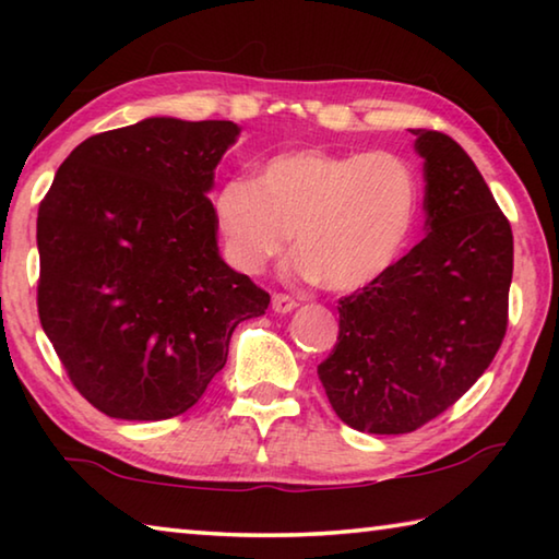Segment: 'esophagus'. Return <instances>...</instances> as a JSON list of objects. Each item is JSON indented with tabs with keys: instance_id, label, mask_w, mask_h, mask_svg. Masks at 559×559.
Here are the masks:
<instances>
[{
	"instance_id": "obj_1",
	"label": "esophagus",
	"mask_w": 559,
	"mask_h": 559,
	"mask_svg": "<svg viewBox=\"0 0 559 559\" xmlns=\"http://www.w3.org/2000/svg\"><path fill=\"white\" fill-rule=\"evenodd\" d=\"M271 306H273V310H276V313L286 316V313H290L293 308L298 306V302L293 300L290 296H286V293H273V298H271Z\"/></svg>"
}]
</instances>
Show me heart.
<instances>
[{"label":"heart","instance_id":"obj_1","mask_svg":"<svg viewBox=\"0 0 559 559\" xmlns=\"http://www.w3.org/2000/svg\"><path fill=\"white\" fill-rule=\"evenodd\" d=\"M419 194L416 169L394 153L300 147L269 157L257 182L226 179L212 212L234 269L259 273L296 236L302 276L347 293L370 286L400 261Z\"/></svg>","mask_w":559,"mask_h":559}]
</instances>
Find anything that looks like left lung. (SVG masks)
Segmentation results:
<instances>
[{"label": "left lung", "mask_w": 559, "mask_h": 559, "mask_svg": "<svg viewBox=\"0 0 559 559\" xmlns=\"http://www.w3.org/2000/svg\"><path fill=\"white\" fill-rule=\"evenodd\" d=\"M424 159L427 236L340 300L318 377L335 414L367 433H409L466 394L508 328L513 231L456 140L412 130Z\"/></svg>", "instance_id": "1"}]
</instances>
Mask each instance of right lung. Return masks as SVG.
I'll return each mask as SVG.
<instances>
[{"label":"right lung","instance_id":"1","mask_svg":"<svg viewBox=\"0 0 559 559\" xmlns=\"http://www.w3.org/2000/svg\"><path fill=\"white\" fill-rule=\"evenodd\" d=\"M241 128L145 118L93 135L39 204V318L86 400L159 421L202 400L271 296L226 266L210 194Z\"/></svg>","mask_w":559,"mask_h":559}]
</instances>
